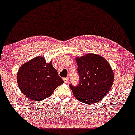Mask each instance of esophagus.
Instances as JSON below:
<instances>
[{
    "label": "esophagus",
    "mask_w": 135,
    "mask_h": 135,
    "mask_svg": "<svg viewBox=\"0 0 135 135\" xmlns=\"http://www.w3.org/2000/svg\"><path fill=\"white\" fill-rule=\"evenodd\" d=\"M63 80H64V83L67 84V83H68V82H69V79H68V78H64Z\"/></svg>",
    "instance_id": "esophagus-1"
}]
</instances>
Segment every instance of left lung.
<instances>
[{
  "label": "left lung",
  "mask_w": 135,
  "mask_h": 135,
  "mask_svg": "<svg viewBox=\"0 0 135 135\" xmlns=\"http://www.w3.org/2000/svg\"><path fill=\"white\" fill-rule=\"evenodd\" d=\"M80 81L70 85L75 98L85 104H94L108 95L114 80V71L106 59L94 53L76 57Z\"/></svg>",
  "instance_id": "8db88e82"
}]
</instances>
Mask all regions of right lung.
<instances>
[{
    "instance_id": "1",
    "label": "right lung",
    "mask_w": 135,
    "mask_h": 135,
    "mask_svg": "<svg viewBox=\"0 0 135 135\" xmlns=\"http://www.w3.org/2000/svg\"><path fill=\"white\" fill-rule=\"evenodd\" d=\"M16 80L22 93L36 101L50 97L64 83L57 70L53 68L52 61L47 62L41 56L35 57L21 65Z\"/></svg>"
}]
</instances>
